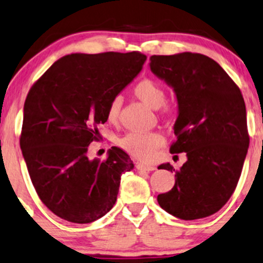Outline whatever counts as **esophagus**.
I'll return each mask as SVG.
<instances>
[{"mask_svg":"<svg viewBox=\"0 0 263 263\" xmlns=\"http://www.w3.org/2000/svg\"><path fill=\"white\" fill-rule=\"evenodd\" d=\"M137 168L139 171H144V172H150V171H155L154 166H148V164H144V163H138Z\"/></svg>","mask_w":263,"mask_h":263,"instance_id":"34e87169","label":"esophagus"}]
</instances>
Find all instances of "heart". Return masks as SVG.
<instances>
[{
  "instance_id": "1",
  "label": "heart",
  "mask_w": 263,
  "mask_h": 263,
  "mask_svg": "<svg viewBox=\"0 0 263 263\" xmlns=\"http://www.w3.org/2000/svg\"><path fill=\"white\" fill-rule=\"evenodd\" d=\"M134 93L140 101L152 109L161 108L166 102V93L163 89L151 79L139 82L134 87ZM121 106L122 99L118 96L115 97L109 103L107 109V118L111 123H115L118 119ZM166 111L170 113L171 109L167 108ZM163 137L158 133H129L121 139L119 144L133 156L147 161L155 156V152L163 145Z\"/></svg>"
}]
</instances>
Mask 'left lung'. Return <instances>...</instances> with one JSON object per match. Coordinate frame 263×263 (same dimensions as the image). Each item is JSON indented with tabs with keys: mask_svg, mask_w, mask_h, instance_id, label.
<instances>
[{
	"mask_svg": "<svg viewBox=\"0 0 263 263\" xmlns=\"http://www.w3.org/2000/svg\"><path fill=\"white\" fill-rule=\"evenodd\" d=\"M150 69L176 92L177 141L172 154L186 152L176 184L158 205L184 221L205 218L226 205L240 178L249 148L246 108L240 89L212 58L183 52L151 56ZM158 170L174 172L170 163Z\"/></svg>",
	"mask_w": 263,
	"mask_h": 263,
	"instance_id": "obj_1",
	"label": "left lung"
}]
</instances>
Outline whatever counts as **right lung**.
Segmentation results:
<instances>
[{
	"label": "right lung",
	"mask_w": 263,
	"mask_h": 263,
	"mask_svg": "<svg viewBox=\"0 0 263 263\" xmlns=\"http://www.w3.org/2000/svg\"><path fill=\"white\" fill-rule=\"evenodd\" d=\"M140 52L72 53L56 61L31 86L24 103L21 148L39 197L54 215L91 223L109 212L121 176L134 168L124 151L106 161L87 157L107 122L109 103L141 72Z\"/></svg>",
	"instance_id": "1"
}]
</instances>
